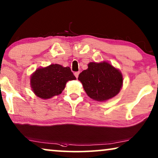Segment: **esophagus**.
<instances>
[{"label": "esophagus", "mask_w": 158, "mask_h": 158, "mask_svg": "<svg viewBox=\"0 0 158 158\" xmlns=\"http://www.w3.org/2000/svg\"><path fill=\"white\" fill-rule=\"evenodd\" d=\"M79 74V72H75V73H74V75H75V77H76V78H77V79L78 78Z\"/></svg>", "instance_id": "obj_1"}]
</instances>
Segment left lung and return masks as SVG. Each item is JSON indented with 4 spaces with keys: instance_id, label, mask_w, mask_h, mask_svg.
I'll list each match as a JSON object with an SVG mask.
<instances>
[{
    "instance_id": "1",
    "label": "left lung",
    "mask_w": 158,
    "mask_h": 158,
    "mask_svg": "<svg viewBox=\"0 0 158 158\" xmlns=\"http://www.w3.org/2000/svg\"><path fill=\"white\" fill-rule=\"evenodd\" d=\"M84 91L91 99L105 102L119 94L123 87V77L120 71L107 61L90 62L87 69L78 77Z\"/></svg>"
}]
</instances>
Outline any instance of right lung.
<instances>
[{
    "label": "right lung",
    "instance_id": "right-lung-1",
    "mask_svg": "<svg viewBox=\"0 0 158 158\" xmlns=\"http://www.w3.org/2000/svg\"><path fill=\"white\" fill-rule=\"evenodd\" d=\"M30 85L35 96L48 99L61 94L66 82L76 77L69 66L51 64L37 69L30 77Z\"/></svg>",
    "mask_w": 158,
    "mask_h": 158
}]
</instances>
